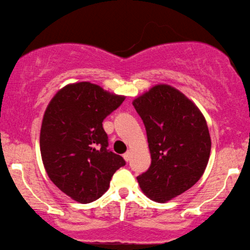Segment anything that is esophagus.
<instances>
[{
    "instance_id": "34e87169",
    "label": "esophagus",
    "mask_w": 250,
    "mask_h": 250,
    "mask_svg": "<svg viewBox=\"0 0 250 250\" xmlns=\"http://www.w3.org/2000/svg\"><path fill=\"white\" fill-rule=\"evenodd\" d=\"M124 158H125V160L126 161V162H129L130 158H131V152L130 151H126L125 153L124 154Z\"/></svg>"
}]
</instances>
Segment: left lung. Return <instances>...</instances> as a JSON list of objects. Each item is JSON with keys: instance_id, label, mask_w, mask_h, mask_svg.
I'll list each match as a JSON object with an SVG mask.
<instances>
[{"instance_id": "8db88e82", "label": "left lung", "mask_w": 250, "mask_h": 250, "mask_svg": "<svg viewBox=\"0 0 250 250\" xmlns=\"http://www.w3.org/2000/svg\"><path fill=\"white\" fill-rule=\"evenodd\" d=\"M145 124L151 166L137 177L151 200L164 203L201 179L210 153L205 118L191 100L167 84H158L133 100Z\"/></svg>"}]
</instances>
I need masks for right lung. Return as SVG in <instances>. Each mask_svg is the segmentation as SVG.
<instances>
[{"label": "right lung", "mask_w": 250, "mask_h": 250, "mask_svg": "<svg viewBox=\"0 0 250 250\" xmlns=\"http://www.w3.org/2000/svg\"><path fill=\"white\" fill-rule=\"evenodd\" d=\"M88 82L67 84L50 100L42 124L40 146L45 170L66 195L83 204L107 191L125 161L108 149L103 121L124 103Z\"/></svg>", "instance_id": "add662e5"}]
</instances>
